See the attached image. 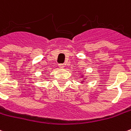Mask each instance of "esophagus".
I'll return each mask as SVG.
<instances>
[{"instance_id":"esophagus-1","label":"esophagus","mask_w":131,"mask_h":131,"mask_svg":"<svg viewBox=\"0 0 131 131\" xmlns=\"http://www.w3.org/2000/svg\"><path fill=\"white\" fill-rule=\"evenodd\" d=\"M59 67H60V69H63L64 67V65L63 64H59Z\"/></svg>"}]
</instances>
